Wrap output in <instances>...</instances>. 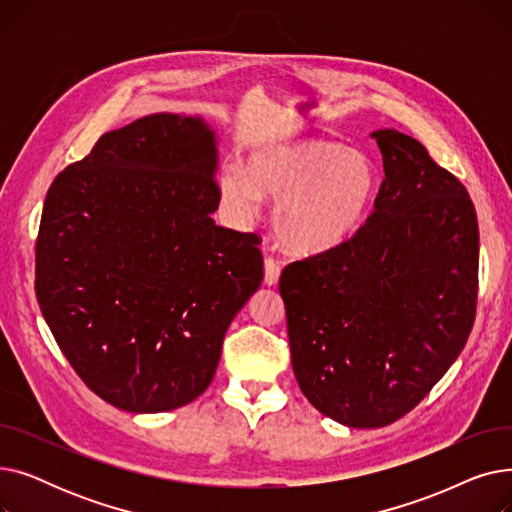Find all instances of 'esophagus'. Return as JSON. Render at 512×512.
Listing matches in <instances>:
<instances>
[{
	"label": "esophagus",
	"mask_w": 512,
	"mask_h": 512,
	"mask_svg": "<svg viewBox=\"0 0 512 512\" xmlns=\"http://www.w3.org/2000/svg\"><path fill=\"white\" fill-rule=\"evenodd\" d=\"M263 267H265V284H267V286L278 284L280 272H282V265H280L274 257H265Z\"/></svg>",
	"instance_id": "obj_1"
}]
</instances>
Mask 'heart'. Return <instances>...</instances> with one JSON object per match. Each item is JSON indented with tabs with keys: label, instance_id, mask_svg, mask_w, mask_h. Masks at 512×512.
Segmentation results:
<instances>
[{
	"label": "heart",
	"instance_id": "obj_1",
	"mask_svg": "<svg viewBox=\"0 0 512 512\" xmlns=\"http://www.w3.org/2000/svg\"><path fill=\"white\" fill-rule=\"evenodd\" d=\"M378 168L357 149L330 139H299L259 147L249 168L222 174L226 203L253 215L263 195L280 197L276 234L294 253L328 251L351 236L367 218L378 193Z\"/></svg>",
	"mask_w": 512,
	"mask_h": 512
}]
</instances>
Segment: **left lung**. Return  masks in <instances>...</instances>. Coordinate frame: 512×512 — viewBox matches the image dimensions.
I'll return each mask as SVG.
<instances>
[{
	"label": "left lung",
	"mask_w": 512,
	"mask_h": 512,
	"mask_svg": "<svg viewBox=\"0 0 512 512\" xmlns=\"http://www.w3.org/2000/svg\"><path fill=\"white\" fill-rule=\"evenodd\" d=\"M371 137L386 178L369 218L280 276L294 378L319 413L348 427L413 411L461 355L477 307L467 188L409 134Z\"/></svg>",
	"instance_id": "1"
}]
</instances>
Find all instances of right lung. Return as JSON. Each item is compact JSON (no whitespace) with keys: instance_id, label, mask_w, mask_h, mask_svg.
Segmentation results:
<instances>
[{"instance_id":"1","label":"right lung","mask_w":512,"mask_h":512,"mask_svg":"<svg viewBox=\"0 0 512 512\" xmlns=\"http://www.w3.org/2000/svg\"><path fill=\"white\" fill-rule=\"evenodd\" d=\"M218 147L201 118L105 132L51 182L35 292L89 390L130 413L201 396L234 315L263 280L255 232L215 226Z\"/></svg>"}]
</instances>
